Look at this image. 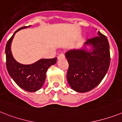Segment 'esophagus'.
<instances>
[{
	"label": "esophagus",
	"instance_id": "34e87169",
	"mask_svg": "<svg viewBox=\"0 0 122 122\" xmlns=\"http://www.w3.org/2000/svg\"><path fill=\"white\" fill-rule=\"evenodd\" d=\"M63 58H64V53H61V54H59L58 56V59H63Z\"/></svg>",
	"mask_w": 122,
	"mask_h": 122
}]
</instances>
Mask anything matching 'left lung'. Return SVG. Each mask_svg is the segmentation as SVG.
Listing matches in <instances>:
<instances>
[{
    "mask_svg": "<svg viewBox=\"0 0 122 122\" xmlns=\"http://www.w3.org/2000/svg\"><path fill=\"white\" fill-rule=\"evenodd\" d=\"M88 39L84 48L69 50L65 54L69 63L67 80L74 91L86 92L101 83L110 63V46L107 37L100 31ZM86 46H91L88 50Z\"/></svg>",
    "mask_w": 122,
    "mask_h": 122,
    "instance_id": "left-lung-1",
    "label": "left lung"
}]
</instances>
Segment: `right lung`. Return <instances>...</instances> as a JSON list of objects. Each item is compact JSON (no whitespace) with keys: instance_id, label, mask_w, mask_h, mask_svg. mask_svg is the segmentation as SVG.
I'll list each match as a JSON object with an SVG mask.
<instances>
[{"instance_id":"right-lung-1","label":"right lung","mask_w":122,"mask_h":122,"mask_svg":"<svg viewBox=\"0 0 122 122\" xmlns=\"http://www.w3.org/2000/svg\"><path fill=\"white\" fill-rule=\"evenodd\" d=\"M30 26H23L15 31L7 41L5 46L6 66L9 75L18 86L28 92H36L41 89L46 79V73L49 67L56 64L57 58L41 59L31 64L18 63L11 52V44L17 31Z\"/></svg>"}]
</instances>
